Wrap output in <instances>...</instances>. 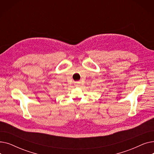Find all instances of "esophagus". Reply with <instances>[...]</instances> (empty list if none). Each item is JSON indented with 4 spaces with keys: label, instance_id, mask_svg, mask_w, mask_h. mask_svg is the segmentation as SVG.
Segmentation results:
<instances>
[{
    "label": "esophagus",
    "instance_id": "esophagus-1",
    "mask_svg": "<svg viewBox=\"0 0 154 154\" xmlns=\"http://www.w3.org/2000/svg\"><path fill=\"white\" fill-rule=\"evenodd\" d=\"M75 85H79V82H76V83L75 84Z\"/></svg>",
    "mask_w": 154,
    "mask_h": 154
}]
</instances>
